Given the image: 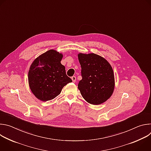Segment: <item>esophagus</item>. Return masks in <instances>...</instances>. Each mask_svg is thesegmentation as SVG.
I'll return each mask as SVG.
<instances>
[{"instance_id": "34e87169", "label": "esophagus", "mask_w": 151, "mask_h": 151, "mask_svg": "<svg viewBox=\"0 0 151 151\" xmlns=\"http://www.w3.org/2000/svg\"><path fill=\"white\" fill-rule=\"evenodd\" d=\"M72 79L73 82H76V77H75V76H72Z\"/></svg>"}]
</instances>
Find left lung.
<instances>
[{"instance_id":"1","label":"left lung","mask_w":151,"mask_h":151,"mask_svg":"<svg viewBox=\"0 0 151 151\" xmlns=\"http://www.w3.org/2000/svg\"><path fill=\"white\" fill-rule=\"evenodd\" d=\"M82 79L78 89L88 103L98 105L108 100L115 88L113 69L104 58L94 53L78 54Z\"/></svg>"}]
</instances>
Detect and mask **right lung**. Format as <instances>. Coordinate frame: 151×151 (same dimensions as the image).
Here are the masks:
<instances>
[{
	"label": "right lung",
	"mask_w": 151,
	"mask_h": 151,
	"mask_svg": "<svg viewBox=\"0 0 151 151\" xmlns=\"http://www.w3.org/2000/svg\"><path fill=\"white\" fill-rule=\"evenodd\" d=\"M63 57L61 53L50 50L32 63L28 73L29 85L37 99L43 101L52 100L60 94L64 86L72 82L61 63Z\"/></svg>",
	"instance_id": "1"
}]
</instances>
